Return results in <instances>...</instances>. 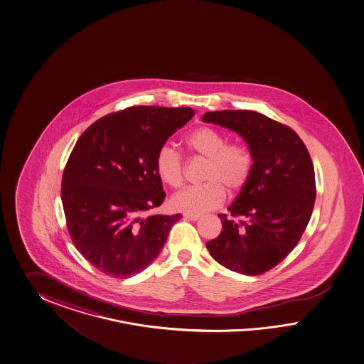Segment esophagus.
I'll return each instance as SVG.
<instances>
[{"label": "esophagus", "mask_w": 364, "mask_h": 364, "mask_svg": "<svg viewBox=\"0 0 364 364\" xmlns=\"http://www.w3.org/2000/svg\"><path fill=\"white\" fill-rule=\"evenodd\" d=\"M184 218L188 220L198 221L201 216L200 215H193V213H184Z\"/></svg>", "instance_id": "esophagus-1"}]
</instances>
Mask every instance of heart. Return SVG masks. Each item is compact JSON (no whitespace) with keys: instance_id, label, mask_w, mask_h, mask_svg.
<instances>
[{"instance_id":"obj_1","label":"heart","mask_w":364,"mask_h":364,"mask_svg":"<svg viewBox=\"0 0 364 364\" xmlns=\"http://www.w3.org/2000/svg\"><path fill=\"white\" fill-rule=\"evenodd\" d=\"M188 149L203 159L207 164L203 171V184L183 189L172 200V208L193 215L220 207L225 198V191L231 195L242 191L248 183L254 157L251 151L242 144H228L224 133L201 127L186 137ZM156 173L160 180L171 188H178L184 183V161L183 157L171 146H163L156 154Z\"/></svg>"}]
</instances>
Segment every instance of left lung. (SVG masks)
<instances>
[{
  "label": "left lung",
  "instance_id": "left-lung-1",
  "mask_svg": "<svg viewBox=\"0 0 364 364\" xmlns=\"http://www.w3.org/2000/svg\"><path fill=\"white\" fill-rule=\"evenodd\" d=\"M203 122L228 128L245 140L254 168L228 210L220 235L207 242L219 264L242 275H262L298 244L315 198V171L298 133L255 110L207 112Z\"/></svg>",
  "mask_w": 364,
  "mask_h": 364
}]
</instances>
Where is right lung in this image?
Listing matches in <instances>:
<instances>
[{"instance_id": "obj_1", "label": "right lung", "mask_w": 364, "mask_h": 364, "mask_svg": "<svg viewBox=\"0 0 364 364\" xmlns=\"http://www.w3.org/2000/svg\"><path fill=\"white\" fill-rule=\"evenodd\" d=\"M192 108L131 107L93 122L68 159L61 200L78 252L101 272L127 279L163 250L177 215L145 216L166 198L154 160Z\"/></svg>"}]
</instances>
